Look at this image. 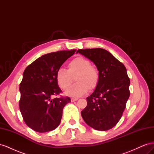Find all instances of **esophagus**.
Wrapping results in <instances>:
<instances>
[{
	"label": "esophagus",
	"instance_id": "34e87169",
	"mask_svg": "<svg viewBox=\"0 0 154 154\" xmlns=\"http://www.w3.org/2000/svg\"><path fill=\"white\" fill-rule=\"evenodd\" d=\"M78 100V98H75V97H72V98L71 99V101L72 102H74V101H77Z\"/></svg>",
	"mask_w": 154,
	"mask_h": 154
}]
</instances>
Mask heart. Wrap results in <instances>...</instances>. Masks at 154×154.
<instances>
[{
	"label": "heart",
	"instance_id": "1",
	"mask_svg": "<svg viewBox=\"0 0 154 154\" xmlns=\"http://www.w3.org/2000/svg\"><path fill=\"white\" fill-rule=\"evenodd\" d=\"M77 82L66 91L67 96L80 97L89 90L94 89L99 85L100 72L89 60L83 57L72 59L67 65V70L60 69L56 73V80L59 87L66 90L72 83L74 78Z\"/></svg>",
	"mask_w": 154,
	"mask_h": 154
}]
</instances>
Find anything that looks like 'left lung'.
I'll return each mask as SVG.
<instances>
[{"label":"left lung","mask_w":154,"mask_h":154,"mask_svg":"<svg viewBox=\"0 0 154 154\" xmlns=\"http://www.w3.org/2000/svg\"><path fill=\"white\" fill-rule=\"evenodd\" d=\"M99 69L100 81L87 97L82 112L85 122L97 130L105 131L116 125L123 115L130 96V78L124 65L109 51L101 48L78 49Z\"/></svg>","instance_id":"left-lung-1"}]
</instances>
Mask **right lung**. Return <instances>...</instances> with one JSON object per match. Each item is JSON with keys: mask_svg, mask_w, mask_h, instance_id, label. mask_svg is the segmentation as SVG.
I'll use <instances>...</instances> for the list:
<instances>
[{"mask_svg": "<svg viewBox=\"0 0 154 154\" xmlns=\"http://www.w3.org/2000/svg\"><path fill=\"white\" fill-rule=\"evenodd\" d=\"M76 51L44 54L24 70L20 83L19 108L24 122L35 131L49 132L60 125L63 107L71 102V98L62 96L52 97L62 92L56 80V73Z\"/></svg>", "mask_w": 154, "mask_h": 154, "instance_id": "right-lung-1", "label": "right lung"}]
</instances>
